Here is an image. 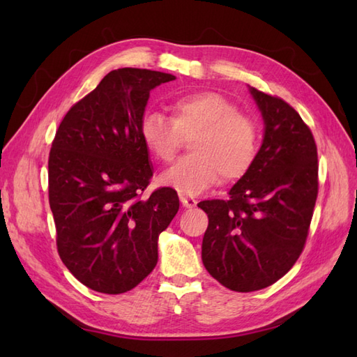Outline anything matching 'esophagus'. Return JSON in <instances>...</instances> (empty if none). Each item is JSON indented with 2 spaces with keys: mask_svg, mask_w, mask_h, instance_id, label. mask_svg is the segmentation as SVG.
<instances>
[{
  "mask_svg": "<svg viewBox=\"0 0 357 357\" xmlns=\"http://www.w3.org/2000/svg\"><path fill=\"white\" fill-rule=\"evenodd\" d=\"M180 201L183 204V207H186V208H192V207H195V205H197L195 198L189 197V195H183V193H180Z\"/></svg>",
  "mask_w": 357,
  "mask_h": 357,
  "instance_id": "esophagus-1",
  "label": "esophagus"
}]
</instances>
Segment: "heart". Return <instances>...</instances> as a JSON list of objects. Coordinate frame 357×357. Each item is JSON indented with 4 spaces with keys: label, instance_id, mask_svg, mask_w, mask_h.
Returning <instances> with one entry per match:
<instances>
[{
    "label": "heart",
    "instance_id": "1",
    "mask_svg": "<svg viewBox=\"0 0 357 357\" xmlns=\"http://www.w3.org/2000/svg\"><path fill=\"white\" fill-rule=\"evenodd\" d=\"M149 153L169 162L190 138V155L178 159L159 181L183 195H197L219 183L243 178L259 153V126L238 105L218 92H193L174 98L169 117L147 112L138 126Z\"/></svg>",
    "mask_w": 357,
    "mask_h": 357
}]
</instances>
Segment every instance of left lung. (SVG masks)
<instances>
[{
  "mask_svg": "<svg viewBox=\"0 0 357 357\" xmlns=\"http://www.w3.org/2000/svg\"><path fill=\"white\" fill-rule=\"evenodd\" d=\"M250 92L265 122L255 165L228 201L198 204L208 215L202 264L235 291L265 289L295 265L319 193L317 146L308 125L284 100Z\"/></svg>",
  "mask_w": 357,
  "mask_h": 357,
  "instance_id": "1",
  "label": "left lung"
}]
</instances>
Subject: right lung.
<instances>
[{"label":"right lung","instance_id":"obj_1","mask_svg":"<svg viewBox=\"0 0 357 357\" xmlns=\"http://www.w3.org/2000/svg\"><path fill=\"white\" fill-rule=\"evenodd\" d=\"M143 68L113 70L62 119L49 153V204L70 273L100 294L134 289L158 264V236L178 211L159 188L138 126L150 91L174 80Z\"/></svg>","mask_w":357,"mask_h":357}]
</instances>
